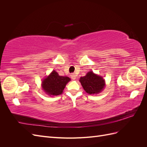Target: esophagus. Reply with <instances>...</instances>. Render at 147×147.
Listing matches in <instances>:
<instances>
[{"instance_id": "obj_1", "label": "esophagus", "mask_w": 147, "mask_h": 147, "mask_svg": "<svg viewBox=\"0 0 147 147\" xmlns=\"http://www.w3.org/2000/svg\"><path fill=\"white\" fill-rule=\"evenodd\" d=\"M70 77H71V78H72V79H73V80H75V79H76V75H75L74 74H71V75H70Z\"/></svg>"}]
</instances>
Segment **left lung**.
<instances>
[{
  "mask_svg": "<svg viewBox=\"0 0 147 147\" xmlns=\"http://www.w3.org/2000/svg\"><path fill=\"white\" fill-rule=\"evenodd\" d=\"M80 82L88 94H96L100 92L105 87V80L102 77L90 71L87 74L80 78Z\"/></svg>",
  "mask_w": 147,
  "mask_h": 147,
  "instance_id": "obj_1",
  "label": "left lung"
}]
</instances>
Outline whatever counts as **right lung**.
<instances>
[{"mask_svg":"<svg viewBox=\"0 0 147 147\" xmlns=\"http://www.w3.org/2000/svg\"><path fill=\"white\" fill-rule=\"evenodd\" d=\"M70 78L68 77L60 76L55 70H53L49 76L46 77L42 82V87L47 94L58 96L61 94L65 88L66 84Z\"/></svg>","mask_w":147,"mask_h":147,"instance_id":"1","label":"right lung"}]
</instances>
